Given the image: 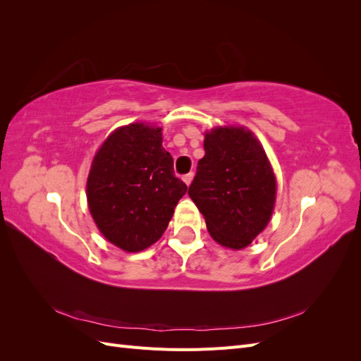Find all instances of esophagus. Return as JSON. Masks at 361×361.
<instances>
[{
  "mask_svg": "<svg viewBox=\"0 0 361 361\" xmlns=\"http://www.w3.org/2000/svg\"><path fill=\"white\" fill-rule=\"evenodd\" d=\"M192 178H194V173H188V174H185V176H183L182 179H183V182H185V183L190 185V183H191V180H192Z\"/></svg>",
  "mask_w": 361,
  "mask_h": 361,
  "instance_id": "esophagus-1",
  "label": "esophagus"
}]
</instances>
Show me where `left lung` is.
<instances>
[{
    "instance_id": "1",
    "label": "left lung",
    "mask_w": 361,
    "mask_h": 361,
    "mask_svg": "<svg viewBox=\"0 0 361 361\" xmlns=\"http://www.w3.org/2000/svg\"><path fill=\"white\" fill-rule=\"evenodd\" d=\"M204 157L188 188L211 236L241 250L264 231L276 203V176L265 150L243 126L204 134Z\"/></svg>"
}]
</instances>
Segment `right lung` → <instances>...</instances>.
Listing matches in <instances>:
<instances>
[{
	"mask_svg": "<svg viewBox=\"0 0 361 361\" xmlns=\"http://www.w3.org/2000/svg\"><path fill=\"white\" fill-rule=\"evenodd\" d=\"M161 128L130 123L116 129L93 158L87 202L101 233L129 253L166 232L188 187L174 176Z\"/></svg>",
	"mask_w": 361,
	"mask_h": 361,
	"instance_id": "add662e5",
	"label": "right lung"
}]
</instances>
